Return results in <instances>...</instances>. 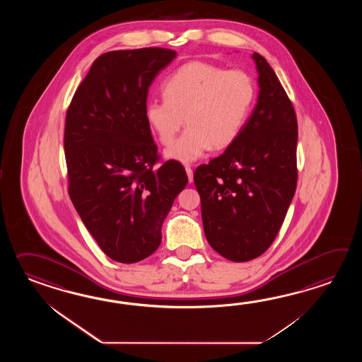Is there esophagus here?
<instances>
[{
	"label": "esophagus",
	"instance_id": "1",
	"mask_svg": "<svg viewBox=\"0 0 362 362\" xmlns=\"http://www.w3.org/2000/svg\"><path fill=\"white\" fill-rule=\"evenodd\" d=\"M185 170H186V175H187V178H189V182H192V180H194V176H192V167L186 165V167H185Z\"/></svg>",
	"mask_w": 362,
	"mask_h": 362
}]
</instances>
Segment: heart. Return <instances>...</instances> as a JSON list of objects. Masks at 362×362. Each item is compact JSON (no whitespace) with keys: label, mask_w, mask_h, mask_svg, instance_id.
<instances>
[{"label":"heart","mask_w":362,"mask_h":362,"mask_svg":"<svg viewBox=\"0 0 362 362\" xmlns=\"http://www.w3.org/2000/svg\"><path fill=\"white\" fill-rule=\"evenodd\" d=\"M254 80L242 69L226 71L206 62L186 63L163 85L164 100H148L145 117L165 158L195 162L212 147L221 150L238 139L254 105Z\"/></svg>","instance_id":"1"}]
</instances>
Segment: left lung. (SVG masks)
<instances>
[{
	"label": "left lung",
	"instance_id": "1",
	"mask_svg": "<svg viewBox=\"0 0 362 362\" xmlns=\"http://www.w3.org/2000/svg\"><path fill=\"white\" fill-rule=\"evenodd\" d=\"M252 59L259 93L243 131L223 155L194 173L208 243L235 262H250L269 248L298 180L293 105L267 59L259 53Z\"/></svg>",
	"mask_w": 362,
	"mask_h": 362
}]
</instances>
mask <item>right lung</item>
I'll use <instances>...</instances> for the list:
<instances>
[{"mask_svg":"<svg viewBox=\"0 0 362 362\" xmlns=\"http://www.w3.org/2000/svg\"><path fill=\"white\" fill-rule=\"evenodd\" d=\"M177 57L145 47L108 52L71 100L64 128L69 198L100 250L115 262H141L162 242V225L187 184L184 167L155 168L145 117L148 88Z\"/></svg>","mask_w":362,"mask_h":362,"instance_id":"1","label":"right lung"}]
</instances>
